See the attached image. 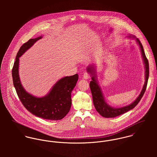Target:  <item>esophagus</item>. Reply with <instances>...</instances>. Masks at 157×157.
<instances>
[{"label":"esophagus","mask_w":157,"mask_h":157,"mask_svg":"<svg viewBox=\"0 0 157 157\" xmlns=\"http://www.w3.org/2000/svg\"><path fill=\"white\" fill-rule=\"evenodd\" d=\"M90 78V75L88 73V72H85L83 74V78L85 80L89 79Z\"/></svg>","instance_id":"obj_1"}]
</instances>
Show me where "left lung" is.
<instances>
[{
  "instance_id": "8db88e82",
  "label": "left lung",
  "mask_w": 157,
  "mask_h": 157,
  "mask_svg": "<svg viewBox=\"0 0 157 157\" xmlns=\"http://www.w3.org/2000/svg\"><path fill=\"white\" fill-rule=\"evenodd\" d=\"M127 37L129 39H131V38L135 39L136 43L138 44V45L140 48L141 56L143 58V63L144 65V68H145L144 84L143 86V88L140 95L132 103L121 108H114L109 105L105 100V97L102 92V90L101 89L100 86H99L98 83L97 82V76L96 74L97 72H96L95 67L94 65H90L87 67V72H89L90 74L91 79H92V80L90 82V86L91 93H92V95L94 105L97 111L98 112L102 117L105 118L116 117L117 116H119L121 114H123L134 109L135 107L138 105V103L140 102L146 89L148 78H149V62L146 57V55L143 49V47L141 45V42H140V40L138 39L135 38V37L129 34L128 36H127Z\"/></svg>"
}]
</instances>
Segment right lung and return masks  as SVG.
Returning a JSON list of instances; mask_svg holds the SVG:
<instances>
[{
	"instance_id": "1",
	"label": "right lung",
	"mask_w": 157,
	"mask_h": 157,
	"mask_svg": "<svg viewBox=\"0 0 157 157\" xmlns=\"http://www.w3.org/2000/svg\"><path fill=\"white\" fill-rule=\"evenodd\" d=\"M42 36L29 39L19 49L12 70L13 84L25 108L32 114L45 120H59L64 118L71 106V92L78 79V74L58 80L44 97L33 95L24 89L19 77V58Z\"/></svg>"
}]
</instances>
